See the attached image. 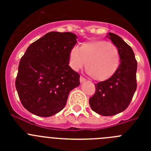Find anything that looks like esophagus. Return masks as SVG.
<instances>
[{
	"instance_id": "34e87169",
	"label": "esophagus",
	"mask_w": 151,
	"mask_h": 151,
	"mask_svg": "<svg viewBox=\"0 0 151 151\" xmlns=\"http://www.w3.org/2000/svg\"><path fill=\"white\" fill-rule=\"evenodd\" d=\"M79 80H80V82H81V83H83V82H85V81H86V79H85V78L82 76H80Z\"/></svg>"
}]
</instances>
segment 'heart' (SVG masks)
I'll return each instance as SVG.
<instances>
[{
    "mask_svg": "<svg viewBox=\"0 0 151 151\" xmlns=\"http://www.w3.org/2000/svg\"><path fill=\"white\" fill-rule=\"evenodd\" d=\"M69 64L74 70L85 66L88 74L96 81L103 82L111 78L118 70L121 57L114 44L104 40H92L73 47L69 50Z\"/></svg>",
    "mask_w": 151,
    "mask_h": 151,
    "instance_id": "1",
    "label": "heart"
}]
</instances>
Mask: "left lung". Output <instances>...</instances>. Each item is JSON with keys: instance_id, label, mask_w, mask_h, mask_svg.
<instances>
[{"instance_id": "left-lung-1", "label": "left lung", "mask_w": 151, "mask_h": 151, "mask_svg": "<svg viewBox=\"0 0 151 151\" xmlns=\"http://www.w3.org/2000/svg\"><path fill=\"white\" fill-rule=\"evenodd\" d=\"M110 38L119 49L120 65L116 73L109 79L95 85V93L89 104L93 111L109 116L124 111L129 106L137 88V60L133 50L122 38L109 32Z\"/></svg>"}]
</instances>
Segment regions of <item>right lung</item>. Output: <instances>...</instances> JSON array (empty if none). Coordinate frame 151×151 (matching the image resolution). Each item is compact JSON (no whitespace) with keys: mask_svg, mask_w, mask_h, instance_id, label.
<instances>
[{"mask_svg":"<svg viewBox=\"0 0 151 151\" xmlns=\"http://www.w3.org/2000/svg\"><path fill=\"white\" fill-rule=\"evenodd\" d=\"M72 32H50L31 44L20 60L16 88L22 106L48 117L65 107L80 76L69 66V50L76 44Z\"/></svg>","mask_w":151,"mask_h":151,"instance_id":"add662e5","label":"right lung"}]
</instances>
